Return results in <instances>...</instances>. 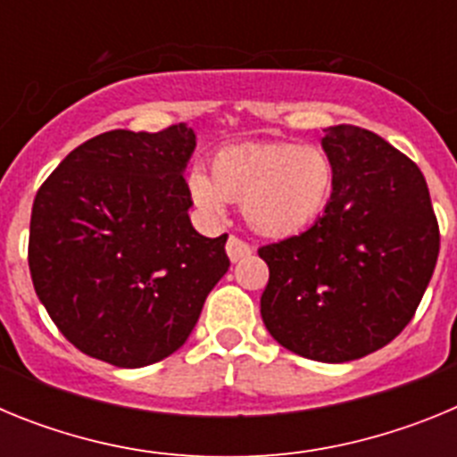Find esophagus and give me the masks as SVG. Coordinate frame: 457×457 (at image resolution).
<instances>
[{"instance_id":"1","label":"esophagus","mask_w":457,"mask_h":457,"mask_svg":"<svg viewBox=\"0 0 457 457\" xmlns=\"http://www.w3.org/2000/svg\"><path fill=\"white\" fill-rule=\"evenodd\" d=\"M252 245L245 240H240L237 236H231L228 237V242H226V253H228V258H231L233 263H237V261H242V258L252 256Z\"/></svg>"}]
</instances>
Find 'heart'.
<instances>
[{"label": "heart", "instance_id": "1", "mask_svg": "<svg viewBox=\"0 0 457 457\" xmlns=\"http://www.w3.org/2000/svg\"><path fill=\"white\" fill-rule=\"evenodd\" d=\"M189 196L204 212L220 215L226 201L263 237H290L316 224L337 187L332 155L316 144L258 141L217 151L210 176L189 173Z\"/></svg>", "mask_w": 457, "mask_h": 457}]
</instances>
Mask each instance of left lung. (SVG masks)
<instances>
[{
	"label": "left lung",
	"mask_w": 457,
	"mask_h": 457,
	"mask_svg": "<svg viewBox=\"0 0 457 457\" xmlns=\"http://www.w3.org/2000/svg\"><path fill=\"white\" fill-rule=\"evenodd\" d=\"M337 167L325 215L258 249L268 332L300 357L341 364L394 341L414 318L439 253V224L421 169L357 125L322 137Z\"/></svg>",
	"instance_id": "8db88e82"
}]
</instances>
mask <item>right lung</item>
<instances>
[{"label": "right lung", "instance_id": "1", "mask_svg": "<svg viewBox=\"0 0 457 457\" xmlns=\"http://www.w3.org/2000/svg\"><path fill=\"white\" fill-rule=\"evenodd\" d=\"M192 128L112 130L84 141L36 192L29 272L59 332L119 369L187 341L226 274V233L194 231L183 179Z\"/></svg>", "mask_w": 457, "mask_h": 457}]
</instances>
